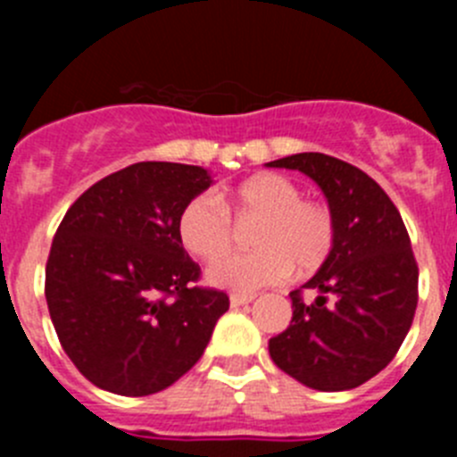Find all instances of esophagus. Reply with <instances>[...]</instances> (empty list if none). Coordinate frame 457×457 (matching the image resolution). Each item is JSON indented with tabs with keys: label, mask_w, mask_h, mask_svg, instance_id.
<instances>
[{
	"label": "esophagus",
	"mask_w": 457,
	"mask_h": 457,
	"mask_svg": "<svg viewBox=\"0 0 457 457\" xmlns=\"http://www.w3.org/2000/svg\"><path fill=\"white\" fill-rule=\"evenodd\" d=\"M249 302H253V295H242V293H233L231 295V306H245L249 304Z\"/></svg>",
	"instance_id": "34e87169"
}]
</instances>
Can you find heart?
Wrapping results in <instances>:
<instances>
[{
  "mask_svg": "<svg viewBox=\"0 0 457 457\" xmlns=\"http://www.w3.org/2000/svg\"><path fill=\"white\" fill-rule=\"evenodd\" d=\"M228 209L238 219L259 220L253 253L223 255L232 246ZM337 236L334 210L325 201L306 199L300 185L281 173H258L220 196L196 194L179 215V237L192 256L225 257L210 265V284L240 293L281 284L290 274L311 277L329 261Z\"/></svg>",
  "mask_w": 457,
  "mask_h": 457,
  "instance_id": "b5f03b06",
  "label": "heart"
}]
</instances>
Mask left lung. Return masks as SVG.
Here are the masks:
<instances>
[{"instance_id":"8db88e82","label":"left lung","mask_w":457,"mask_h":457,"mask_svg":"<svg viewBox=\"0 0 457 457\" xmlns=\"http://www.w3.org/2000/svg\"><path fill=\"white\" fill-rule=\"evenodd\" d=\"M270 167L316 180L338 224L329 261L290 293L293 320L270 338V357L311 389H354L395 357L414 320L419 265L407 228L385 189L338 157L297 153ZM304 289L317 300L306 303Z\"/></svg>"}]
</instances>
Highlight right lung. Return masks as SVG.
<instances>
[{
  "instance_id": "1",
  "label": "right lung",
  "mask_w": 457,
  "mask_h": 457,
  "mask_svg": "<svg viewBox=\"0 0 457 457\" xmlns=\"http://www.w3.org/2000/svg\"><path fill=\"white\" fill-rule=\"evenodd\" d=\"M210 185L205 169L137 162L68 208L46 265V300L62 348L96 386L151 395L204 354L228 295L199 286L179 215Z\"/></svg>"
}]
</instances>
